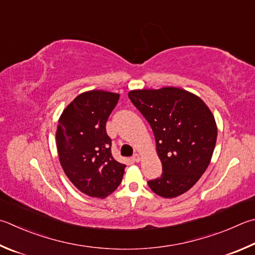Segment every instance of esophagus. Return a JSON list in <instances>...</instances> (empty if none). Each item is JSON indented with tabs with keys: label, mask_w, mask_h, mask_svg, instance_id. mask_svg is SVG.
Here are the masks:
<instances>
[{
	"label": "esophagus",
	"mask_w": 255,
	"mask_h": 255,
	"mask_svg": "<svg viewBox=\"0 0 255 255\" xmlns=\"http://www.w3.org/2000/svg\"><path fill=\"white\" fill-rule=\"evenodd\" d=\"M140 154H138V152H135V154H133V156H132V160H135V161H140Z\"/></svg>",
	"instance_id": "esophagus-1"
}]
</instances>
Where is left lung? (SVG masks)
I'll return each mask as SVG.
<instances>
[{"mask_svg": "<svg viewBox=\"0 0 255 255\" xmlns=\"http://www.w3.org/2000/svg\"><path fill=\"white\" fill-rule=\"evenodd\" d=\"M129 99L149 123L163 173L148 182L157 195L174 198L191 189L210 165L217 127L200 97L180 88L131 90Z\"/></svg>", "mask_w": 255, "mask_h": 255, "instance_id": "obj_1", "label": "left lung"}]
</instances>
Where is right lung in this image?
Here are the masks:
<instances>
[{"label": "right lung", "instance_id": "add662e5", "mask_svg": "<svg viewBox=\"0 0 255 255\" xmlns=\"http://www.w3.org/2000/svg\"><path fill=\"white\" fill-rule=\"evenodd\" d=\"M119 95L104 90L80 94L59 118L55 141L59 160L70 182L91 197L105 198L122 183L126 165L112 155L106 123Z\"/></svg>", "mask_w": 255, "mask_h": 255}]
</instances>
